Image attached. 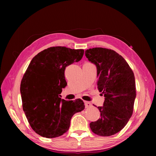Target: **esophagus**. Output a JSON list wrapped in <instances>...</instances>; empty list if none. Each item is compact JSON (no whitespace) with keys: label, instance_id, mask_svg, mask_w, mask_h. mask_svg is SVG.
Instances as JSON below:
<instances>
[{"label":"esophagus","instance_id":"esophagus-1","mask_svg":"<svg viewBox=\"0 0 156 156\" xmlns=\"http://www.w3.org/2000/svg\"><path fill=\"white\" fill-rule=\"evenodd\" d=\"M84 104H85L86 108H88L92 106V104L90 102H87V101H84Z\"/></svg>","mask_w":156,"mask_h":156}]
</instances>
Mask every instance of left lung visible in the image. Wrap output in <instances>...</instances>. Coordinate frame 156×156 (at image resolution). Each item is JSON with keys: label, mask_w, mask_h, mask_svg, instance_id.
I'll list each match as a JSON object with an SVG mask.
<instances>
[{"label": "left lung", "mask_w": 156, "mask_h": 156, "mask_svg": "<svg viewBox=\"0 0 156 156\" xmlns=\"http://www.w3.org/2000/svg\"><path fill=\"white\" fill-rule=\"evenodd\" d=\"M85 55L97 66V86L104 95L101 118L90 123L91 131L101 136L122 130L131 117L136 98L135 75L123 57L102 48L87 49ZM96 106V105H95Z\"/></svg>", "instance_id": "1"}]
</instances>
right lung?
<instances>
[{"label":"right lung","mask_w":156,"mask_h":156,"mask_svg":"<svg viewBox=\"0 0 156 156\" xmlns=\"http://www.w3.org/2000/svg\"><path fill=\"white\" fill-rule=\"evenodd\" d=\"M83 49L55 46L38 53L31 61L20 84L22 106L32 129L41 136L52 138L68 131L72 116L84 109L80 99H61L66 85L65 70L79 62Z\"/></svg>","instance_id":"1"}]
</instances>
